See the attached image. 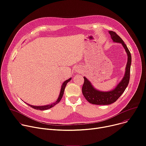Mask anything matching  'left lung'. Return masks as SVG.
<instances>
[{
	"label": "left lung",
	"instance_id": "1",
	"mask_svg": "<svg viewBox=\"0 0 146 146\" xmlns=\"http://www.w3.org/2000/svg\"><path fill=\"white\" fill-rule=\"evenodd\" d=\"M113 42L121 43L127 55V62L125 73L119 83L113 90L109 91H101L96 89L88 79L84 77V82L82 87V92L85 98L91 104L95 105H110L115 102L123 93L128 86L130 79L131 56L129 50L122 38L112 31H109Z\"/></svg>",
	"mask_w": 146,
	"mask_h": 146
}]
</instances>
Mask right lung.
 Wrapping results in <instances>:
<instances>
[{"instance_id":"right-lung-1","label":"right lung","mask_w":146,"mask_h":146,"mask_svg":"<svg viewBox=\"0 0 146 146\" xmlns=\"http://www.w3.org/2000/svg\"><path fill=\"white\" fill-rule=\"evenodd\" d=\"M72 78H69L68 80H66V81H64L62 85V87H61V89H60V94H59V97L57 100V101L56 102H55L54 103H52L51 104H49V105H44V106H34V105H30V104H27L28 105H29L30 107H31V108L35 109V110H41V111H43V110H48L49 108H52L53 107H54L55 105H56L57 104H58L60 101L61 100L63 96V93H64V89H65V87L66 86V84H68V82H69L70 80H71Z\"/></svg>"}]
</instances>
